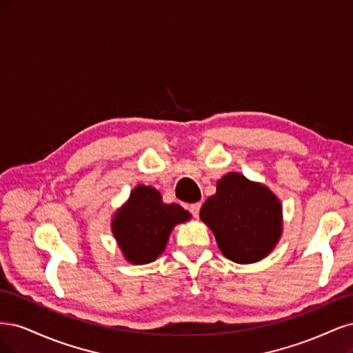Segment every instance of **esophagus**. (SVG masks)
<instances>
[{"label": "esophagus", "instance_id": "obj_1", "mask_svg": "<svg viewBox=\"0 0 353 353\" xmlns=\"http://www.w3.org/2000/svg\"><path fill=\"white\" fill-rule=\"evenodd\" d=\"M188 210L190 211V214L193 215V217H198V215H199V210H201V202L192 203V205L188 207Z\"/></svg>", "mask_w": 353, "mask_h": 353}]
</instances>
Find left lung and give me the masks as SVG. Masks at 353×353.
Masks as SVG:
<instances>
[{
    "instance_id": "1",
    "label": "left lung",
    "mask_w": 353,
    "mask_h": 353,
    "mask_svg": "<svg viewBox=\"0 0 353 353\" xmlns=\"http://www.w3.org/2000/svg\"><path fill=\"white\" fill-rule=\"evenodd\" d=\"M201 220L212 230L220 251L237 264L265 258L281 236V203L267 186L227 173L203 203Z\"/></svg>"
}]
</instances>
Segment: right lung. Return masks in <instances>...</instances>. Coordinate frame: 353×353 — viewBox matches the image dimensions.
Returning a JSON list of instances; mask_svg holds the SVG:
<instances>
[{"label":"right lung","instance_id":"1","mask_svg":"<svg viewBox=\"0 0 353 353\" xmlns=\"http://www.w3.org/2000/svg\"><path fill=\"white\" fill-rule=\"evenodd\" d=\"M189 219V211L179 203H164L157 189L139 185L116 212L111 227L124 258L142 265L163 254L174 225Z\"/></svg>","mask_w":353,"mask_h":353}]
</instances>
